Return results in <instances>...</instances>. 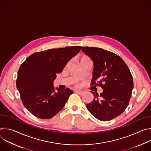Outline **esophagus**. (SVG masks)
Wrapping results in <instances>:
<instances>
[{
  "label": "esophagus",
  "mask_w": 151,
  "mask_h": 151,
  "mask_svg": "<svg viewBox=\"0 0 151 151\" xmlns=\"http://www.w3.org/2000/svg\"><path fill=\"white\" fill-rule=\"evenodd\" d=\"M75 93H76L77 94H79V95H81V96H82L83 94V91H79V90H75Z\"/></svg>",
  "instance_id": "esophagus-1"
}]
</instances>
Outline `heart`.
Wrapping results in <instances>:
<instances>
[{
  "instance_id": "obj_1",
  "label": "heart",
  "mask_w": 151,
  "mask_h": 151,
  "mask_svg": "<svg viewBox=\"0 0 151 151\" xmlns=\"http://www.w3.org/2000/svg\"><path fill=\"white\" fill-rule=\"evenodd\" d=\"M90 60L88 57H83L81 58V61H82V60ZM76 86H78V85H76Z\"/></svg>"
}]
</instances>
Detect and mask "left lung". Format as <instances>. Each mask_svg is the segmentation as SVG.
<instances>
[{
    "mask_svg": "<svg viewBox=\"0 0 151 151\" xmlns=\"http://www.w3.org/2000/svg\"><path fill=\"white\" fill-rule=\"evenodd\" d=\"M82 51L94 64L90 85L99 86L103 90L99 96L91 91L94 99L87 104V108L100 121L114 119L123 113L132 96L133 79L130 69L119 55L111 51L88 47H82Z\"/></svg>",
    "mask_w": 151,
    "mask_h": 151,
    "instance_id": "8db88e82",
    "label": "left lung"
}]
</instances>
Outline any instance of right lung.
<instances>
[{
	"mask_svg": "<svg viewBox=\"0 0 151 151\" xmlns=\"http://www.w3.org/2000/svg\"><path fill=\"white\" fill-rule=\"evenodd\" d=\"M81 47L50 49L30 55L21 64L17 88L26 108L40 119H50L65 105L73 91L67 88L55 91L53 81Z\"/></svg>",
	"mask_w": 151,
	"mask_h": 151,
	"instance_id": "right-lung-1",
	"label": "right lung"
}]
</instances>
